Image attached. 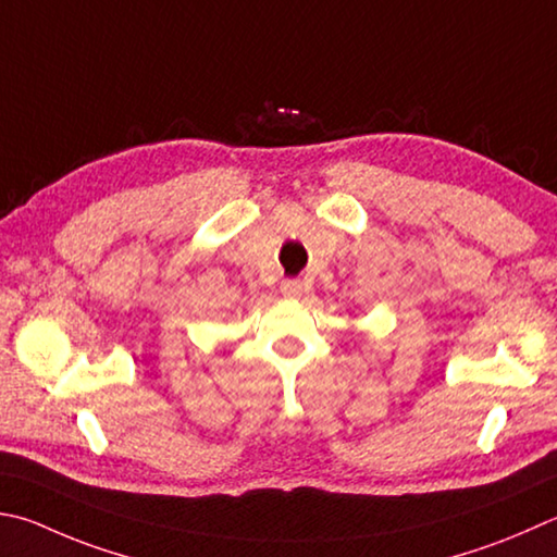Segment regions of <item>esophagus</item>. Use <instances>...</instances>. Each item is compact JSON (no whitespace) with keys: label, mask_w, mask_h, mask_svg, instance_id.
<instances>
[{"label":"esophagus","mask_w":557,"mask_h":557,"mask_svg":"<svg viewBox=\"0 0 557 557\" xmlns=\"http://www.w3.org/2000/svg\"><path fill=\"white\" fill-rule=\"evenodd\" d=\"M280 289H282V295L289 297V299H297V297L305 295V285H301L299 280H285V282H282Z\"/></svg>","instance_id":"1"}]
</instances>
